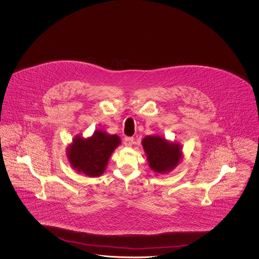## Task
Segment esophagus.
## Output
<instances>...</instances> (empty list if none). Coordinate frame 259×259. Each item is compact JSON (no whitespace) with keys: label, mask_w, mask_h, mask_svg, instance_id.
Listing matches in <instances>:
<instances>
[{"label":"esophagus","mask_w":259,"mask_h":259,"mask_svg":"<svg viewBox=\"0 0 259 259\" xmlns=\"http://www.w3.org/2000/svg\"><path fill=\"white\" fill-rule=\"evenodd\" d=\"M134 143V138L133 137H125L124 138V145L126 147H131Z\"/></svg>","instance_id":"esophagus-1"}]
</instances>
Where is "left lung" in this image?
<instances>
[{
	"label": "left lung",
	"instance_id": "8db88e82",
	"mask_svg": "<svg viewBox=\"0 0 259 259\" xmlns=\"http://www.w3.org/2000/svg\"><path fill=\"white\" fill-rule=\"evenodd\" d=\"M149 167L158 174L172 171L182 159V148L160 136H147L142 142Z\"/></svg>",
	"mask_w": 259,
	"mask_h": 259
}]
</instances>
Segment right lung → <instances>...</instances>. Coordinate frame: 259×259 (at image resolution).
<instances>
[{
	"instance_id": "1",
	"label": "right lung",
	"mask_w": 259,
	"mask_h": 259,
	"mask_svg": "<svg viewBox=\"0 0 259 259\" xmlns=\"http://www.w3.org/2000/svg\"><path fill=\"white\" fill-rule=\"evenodd\" d=\"M120 142L118 136L100 130L87 139L77 136L67 149V156L75 171L95 178L105 172L111 153Z\"/></svg>"
}]
</instances>
